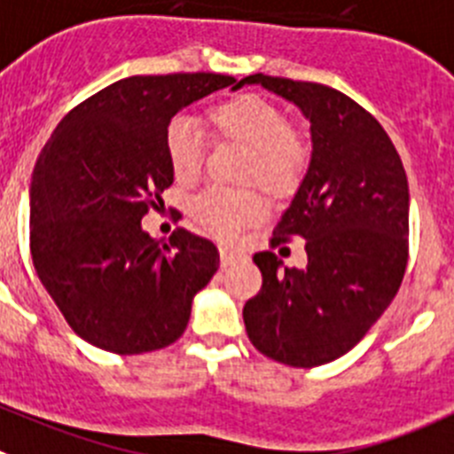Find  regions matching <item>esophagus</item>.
Returning <instances> with one entry per match:
<instances>
[{
	"instance_id": "34e87169",
	"label": "esophagus",
	"mask_w": 454,
	"mask_h": 454,
	"mask_svg": "<svg viewBox=\"0 0 454 454\" xmlns=\"http://www.w3.org/2000/svg\"><path fill=\"white\" fill-rule=\"evenodd\" d=\"M219 255H222V267H228V264H232V262H235L237 253L232 251V248H228V247H222V248H219Z\"/></svg>"
}]
</instances>
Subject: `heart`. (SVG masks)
I'll return each mask as SVG.
<instances>
[{"label": "heart", "instance_id": "heart-1", "mask_svg": "<svg viewBox=\"0 0 454 454\" xmlns=\"http://www.w3.org/2000/svg\"><path fill=\"white\" fill-rule=\"evenodd\" d=\"M217 140L247 146L244 183H260L273 197H289L298 190L309 165V145L301 130L267 97L244 92L219 101L206 113ZM165 153L171 174L190 185L199 178L206 158L199 130L185 117L171 120L165 130ZM192 217L219 239H232L239 231L267 217V201L257 190L212 187L192 201Z\"/></svg>", "mask_w": 454, "mask_h": 454}]
</instances>
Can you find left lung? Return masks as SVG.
Instances as JSON below:
<instances>
[{
	"mask_svg": "<svg viewBox=\"0 0 454 454\" xmlns=\"http://www.w3.org/2000/svg\"><path fill=\"white\" fill-rule=\"evenodd\" d=\"M309 120L312 162L271 248L303 237L305 269H280L273 251L253 255L262 289L244 305L251 344L298 369L348 353L398 294L410 257L405 167L380 121L339 90L251 74Z\"/></svg>",
	"mask_w": 454,
	"mask_h": 454,
	"instance_id": "obj_1",
	"label": "left lung"
}]
</instances>
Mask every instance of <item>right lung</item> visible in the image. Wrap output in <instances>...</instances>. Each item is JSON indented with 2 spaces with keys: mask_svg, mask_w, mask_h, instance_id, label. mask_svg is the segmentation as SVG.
<instances>
[{
  "mask_svg": "<svg viewBox=\"0 0 454 454\" xmlns=\"http://www.w3.org/2000/svg\"><path fill=\"white\" fill-rule=\"evenodd\" d=\"M242 81L129 76L81 101L56 126L31 181V257L40 283L79 337L117 355L174 344L192 298L219 269L217 247L176 228L142 231L174 183L165 130L183 106Z\"/></svg>",
  "mask_w": 454,
  "mask_h": 454,
  "instance_id": "right-lung-1",
  "label": "right lung"
}]
</instances>
